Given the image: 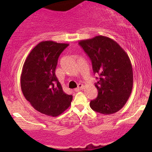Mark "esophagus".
<instances>
[{"mask_svg": "<svg viewBox=\"0 0 152 152\" xmlns=\"http://www.w3.org/2000/svg\"><path fill=\"white\" fill-rule=\"evenodd\" d=\"M84 88V86H83V84H80L78 85V87L77 88H75V92H77V91H81V90H82V89Z\"/></svg>", "mask_w": 152, "mask_h": 152, "instance_id": "1", "label": "esophagus"}]
</instances>
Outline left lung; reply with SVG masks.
<instances>
[{
    "instance_id": "8db88e82",
    "label": "left lung",
    "mask_w": 152,
    "mask_h": 152,
    "mask_svg": "<svg viewBox=\"0 0 152 152\" xmlns=\"http://www.w3.org/2000/svg\"><path fill=\"white\" fill-rule=\"evenodd\" d=\"M92 62L98 95L90 102L93 111L110 115L120 111L129 99L133 88L130 59L118 43L111 38L96 36L79 41ZM98 79V78H97Z\"/></svg>"
}]
</instances>
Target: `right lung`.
I'll list each match as a JSON object with an SVG mask.
<instances>
[{"mask_svg":"<svg viewBox=\"0 0 152 152\" xmlns=\"http://www.w3.org/2000/svg\"><path fill=\"white\" fill-rule=\"evenodd\" d=\"M68 45L41 41L31 50L23 66V94L34 109L45 115L57 117L71 104L72 95L64 92L55 75L58 58Z\"/></svg>","mask_w":152,"mask_h":152,"instance_id":"add662e5","label":"right lung"}]
</instances>
